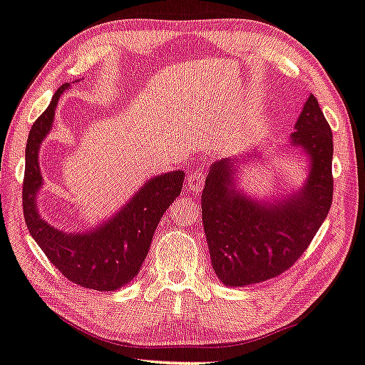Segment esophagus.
Returning a JSON list of instances; mask_svg holds the SVG:
<instances>
[{"instance_id": "34e87169", "label": "esophagus", "mask_w": 365, "mask_h": 365, "mask_svg": "<svg viewBox=\"0 0 365 365\" xmlns=\"http://www.w3.org/2000/svg\"><path fill=\"white\" fill-rule=\"evenodd\" d=\"M186 186L189 190H192V192H200L202 187H204V178L200 176V173H190L187 181H186Z\"/></svg>"}]
</instances>
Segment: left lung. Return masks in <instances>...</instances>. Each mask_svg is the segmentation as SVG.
<instances>
[{
  "mask_svg": "<svg viewBox=\"0 0 365 365\" xmlns=\"http://www.w3.org/2000/svg\"><path fill=\"white\" fill-rule=\"evenodd\" d=\"M310 156L305 186L274 204L237 190V160L210 166L202 222L212 266L223 284L243 287L277 277L304 255L333 202V132L310 94L290 135ZM245 161H248L246 156Z\"/></svg>",
  "mask_w": 365,
  "mask_h": 365,
  "instance_id": "obj_1",
  "label": "left lung"
}]
</instances>
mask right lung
<instances>
[{
    "label": "right lung",
    "instance_id": "right-lung-1",
    "mask_svg": "<svg viewBox=\"0 0 365 365\" xmlns=\"http://www.w3.org/2000/svg\"><path fill=\"white\" fill-rule=\"evenodd\" d=\"M68 86L65 83L55 91L27 138L22 184L24 220L36 243L66 279L81 287L110 292L138 274L161 217L181 194L184 171L151 178L114 217L98 228L85 233H65L53 228L37 212L36 197L42 186L38 148L52 128L58 99Z\"/></svg>",
    "mask_w": 365,
    "mask_h": 365
}]
</instances>
